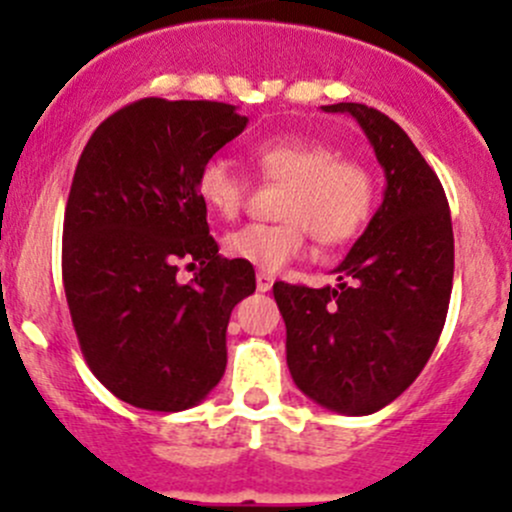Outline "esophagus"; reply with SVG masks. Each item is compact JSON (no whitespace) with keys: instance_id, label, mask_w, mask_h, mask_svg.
Wrapping results in <instances>:
<instances>
[{"instance_id":"1","label":"esophagus","mask_w":512,"mask_h":512,"mask_svg":"<svg viewBox=\"0 0 512 512\" xmlns=\"http://www.w3.org/2000/svg\"><path fill=\"white\" fill-rule=\"evenodd\" d=\"M272 285H275V277L270 272H257V289L260 292H270Z\"/></svg>"}]
</instances>
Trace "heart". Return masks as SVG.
Instances as JSON below:
<instances>
[{"mask_svg": "<svg viewBox=\"0 0 512 512\" xmlns=\"http://www.w3.org/2000/svg\"><path fill=\"white\" fill-rule=\"evenodd\" d=\"M250 160L260 178L285 183L282 223H250L225 235L232 260L277 272L302 257L312 232L319 245H342L369 223L376 203L374 173L332 146L302 136H275L255 143ZM195 193L213 215L232 220L245 205L247 183L223 158H208L195 175Z\"/></svg>", "mask_w": 512, "mask_h": 512, "instance_id": "heart-1", "label": "heart"}]
</instances>
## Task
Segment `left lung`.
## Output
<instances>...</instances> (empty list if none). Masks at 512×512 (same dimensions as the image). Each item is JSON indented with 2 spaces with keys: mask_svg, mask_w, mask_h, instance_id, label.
I'll list each match as a JSON object with an SVG mask.
<instances>
[{
  "mask_svg": "<svg viewBox=\"0 0 512 512\" xmlns=\"http://www.w3.org/2000/svg\"><path fill=\"white\" fill-rule=\"evenodd\" d=\"M364 128L386 173L384 203L337 267L334 287L275 282L287 364L324 409L366 416L404 394L436 349L453 287L446 193L399 123L364 103L322 106Z\"/></svg>",
  "mask_w": 512,
  "mask_h": 512,
  "instance_id": "obj_1",
  "label": "left lung"
}]
</instances>
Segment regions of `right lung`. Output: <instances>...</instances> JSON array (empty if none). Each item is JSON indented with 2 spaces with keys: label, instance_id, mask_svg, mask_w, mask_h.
Returning a JSON list of instances; mask_svg holds the SVG:
<instances>
[{
  "label": "right lung",
  "instance_id": "obj_1",
  "mask_svg": "<svg viewBox=\"0 0 512 512\" xmlns=\"http://www.w3.org/2000/svg\"><path fill=\"white\" fill-rule=\"evenodd\" d=\"M245 126L230 103L141 98L76 165L61 245L71 322L96 379L138 409H190L225 374L227 322L255 270L218 255L195 175ZM183 259L199 265L190 283L174 277Z\"/></svg>",
  "mask_w": 512,
  "mask_h": 512
}]
</instances>
